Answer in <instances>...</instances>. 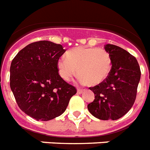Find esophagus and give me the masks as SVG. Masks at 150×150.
Wrapping results in <instances>:
<instances>
[{
    "label": "esophagus",
    "mask_w": 150,
    "mask_h": 150,
    "mask_svg": "<svg viewBox=\"0 0 150 150\" xmlns=\"http://www.w3.org/2000/svg\"><path fill=\"white\" fill-rule=\"evenodd\" d=\"M83 92V89H78L77 90V93L78 94H81Z\"/></svg>",
    "instance_id": "obj_1"
}]
</instances>
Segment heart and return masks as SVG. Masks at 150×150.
<instances>
[{
    "mask_svg": "<svg viewBox=\"0 0 150 150\" xmlns=\"http://www.w3.org/2000/svg\"><path fill=\"white\" fill-rule=\"evenodd\" d=\"M59 74L64 81H69L77 74L79 80L89 85H97L104 81L111 69L110 54L102 48L79 46L66 52V58L57 62Z\"/></svg>",
    "mask_w": 150,
    "mask_h": 150,
    "instance_id": "b5f03b06",
    "label": "heart"
}]
</instances>
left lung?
Masks as SVG:
<instances>
[{"label": "left lung", "instance_id": "1", "mask_svg": "<svg viewBox=\"0 0 150 150\" xmlns=\"http://www.w3.org/2000/svg\"><path fill=\"white\" fill-rule=\"evenodd\" d=\"M111 69L104 81L89 88L94 100L88 105L89 112L100 120H117L125 115L136 100L141 71L137 59L115 45L107 44Z\"/></svg>", "mask_w": 150, "mask_h": 150}]
</instances>
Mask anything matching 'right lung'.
I'll return each mask as SVG.
<instances>
[{
	"instance_id": "right-lung-1",
	"label": "right lung",
	"mask_w": 150,
	"mask_h": 150,
	"mask_svg": "<svg viewBox=\"0 0 150 150\" xmlns=\"http://www.w3.org/2000/svg\"><path fill=\"white\" fill-rule=\"evenodd\" d=\"M65 50L50 41L30 43L19 52L10 69V86L21 110L36 120H52L66 110L77 91L59 74Z\"/></svg>"
}]
</instances>
